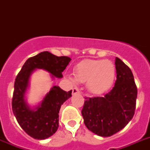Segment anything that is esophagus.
<instances>
[{
	"instance_id": "1",
	"label": "esophagus",
	"mask_w": 150,
	"mask_h": 150,
	"mask_svg": "<svg viewBox=\"0 0 150 150\" xmlns=\"http://www.w3.org/2000/svg\"><path fill=\"white\" fill-rule=\"evenodd\" d=\"M79 93H80L79 89H77V88H74V89H72V95H75V94H79Z\"/></svg>"
}]
</instances>
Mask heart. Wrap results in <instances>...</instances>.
<instances>
[{"label":"heart","instance_id":"heart-1","mask_svg":"<svg viewBox=\"0 0 150 150\" xmlns=\"http://www.w3.org/2000/svg\"><path fill=\"white\" fill-rule=\"evenodd\" d=\"M75 79L86 82V88L93 93H100L111 86L115 77V67L110 60H84L74 68ZM71 82L75 79L68 76Z\"/></svg>","mask_w":150,"mask_h":150}]
</instances>
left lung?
I'll return each mask as SVG.
<instances>
[{
  "instance_id": "8db88e82",
  "label": "left lung",
  "mask_w": 150,
  "mask_h": 150,
  "mask_svg": "<svg viewBox=\"0 0 150 150\" xmlns=\"http://www.w3.org/2000/svg\"><path fill=\"white\" fill-rule=\"evenodd\" d=\"M117 79L103 96L85 98L82 115L86 128L94 134L108 137L118 132L132 119L137 87L132 71L121 59H115Z\"/></svg>"
}]
</instances>
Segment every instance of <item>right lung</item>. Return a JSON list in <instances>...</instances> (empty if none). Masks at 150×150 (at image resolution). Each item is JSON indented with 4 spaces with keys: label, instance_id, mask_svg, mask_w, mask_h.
<instances>
[{
    "label": "right lung",
    "instance_id": "right-lung-1",
    "mask_svg": "<svg viewBox=\"0 0 150 150\" xmlns=\"http://www.w3.org/2000/svg\"><path fill=\"white\" fill-rule=\"evenodd\" d=\"M71 58L57 57L48 51L29 57L16 76L12 97L13 114L21 128L35 139H46L56 132L59 126L61 106L71 96V90L64 91L54 86L37 107L31 108L25 100L29 77L35 69H43L52 77L62 78Z\"/></svg>",
    "mask_w": 150,
    "mask_h": 150
}]
</instances>
